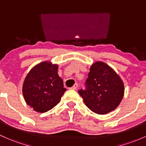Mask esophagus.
<instances>
[{"label":"esophagus","instance_id":"34e87169","mask_svg":"<svg viewBox=\"0 0 146 146\" xmlns=\"http://www.w3.org/2000/svg\"><path fill=\"white\" fill-rule=\"evenodd\" d=\"M77 87H78V84H75L70 89H71V90H76V89H77Z\"/></svg>","mask_w":146,"mask_h":146}]
</instances>
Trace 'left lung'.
<instances>
[{
  "mask_svg": "<svg viewBox=\"0 0 146 146\" xmlns=\"http://www.w3.org/2000/svg\"><path fill=\"white\" fill-rule=\"evenodd\" d=\"M86 90H79L85 104L94 113L104 115L115 110L124 95V84L120 76L102 61L90 66Z\"/></svg>",
  "mask_w": 146,
  "mask_h": 146,
  "instance_id": "left-lung-1",
  "label": "left lung"
}]
</instances>
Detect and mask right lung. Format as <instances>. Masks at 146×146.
Segmentation results:
<instances>
[{
	"label": "right lung",
	"mask_w": 146,
	"mask_h": 146,
	"mask_svg": "<svg viewBox=\"0 0 146 146\" xmlns=\"http://www.w3.org/2000/svg\"><path fill=\"white\" fill-rule=\"evenodd\" d=\"M58 65L44 61L33 67L23 81L22 92L26 104L34 111L44 113L56 106L67 90L58 74Z\"/></svg>",
	"instance_id": "right-lung-1"
}]
</instances>
